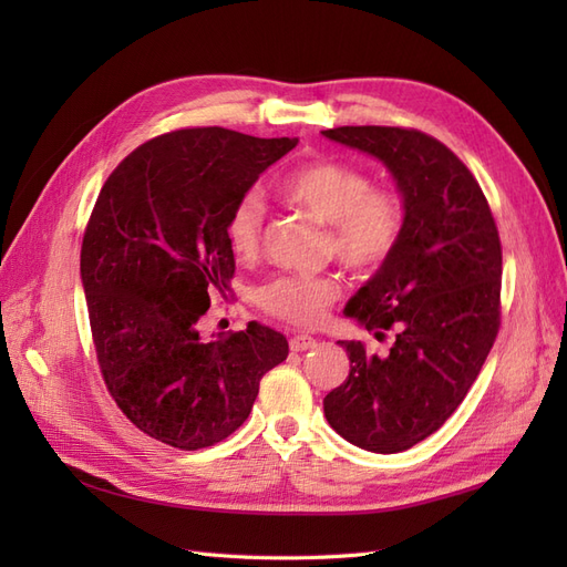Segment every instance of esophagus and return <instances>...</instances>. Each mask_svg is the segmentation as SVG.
Instances as JSON below:
<instances>
[{"mask_svg":"<svg viewBox=\"0 0 567 567\" xmlns=\"http://www.w3.org/2000/svg\"><path fill=\"white\" fill-rule=\"evenodd\" d=\"M317 346L312 336H293L290 338V352H307Z\"/></svg>","mask_w":567,"mask_h":567,"instance_id":"obj_1","label":"esophagus"}]
</instances>
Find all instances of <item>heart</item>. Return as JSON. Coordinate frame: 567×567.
I'll return each instance as SVG.
<instances>
[{
	"instance_id": "b5f03b06",
	"label": "heart",
	"mask_w": 567,
	"mask_h": 567,
	"mask_svg": "<svg viewBox=\"0 0 567 567\" xmlns=\"http://www.w3.org/2000/svg\"><path fill=\"white\" fill-rule=\"evenodd\" d=\"M284 200L298 205L326 227V250L352 271L379 269L398 250L406 210L402 196L373 186L364 169L338 161L305 163L281 179ZM265 205L257 194L234 203L227 217V244L238 257H255L262 244ZM340 284L331 274H284L257 288V305L271 317L296 326H315L338 300Z\"/></svg>"
}]
</instances>
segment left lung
I'll return each mask as SVG.
<instances>
[{"mask_svg": "<svg viewBox=\"0 0 567 567\" xmlns=\"http://www.w3.org/2000/svg\"><path fill=\"white\" fill-rule=\"evenodd\" d=\"M326 140L379 158L406 210L404 236L346 305V317L383 340L350 357L342 385L323 398L333 431L375 454L433 435L466 398L499 331L502 244L483 188L454 153L419 130L336 127Z\"/></svg>", "mask_w": 567, "mask_h": 567, "instance_id": "left-lung-1", "label": "left lung"}]
</instances>
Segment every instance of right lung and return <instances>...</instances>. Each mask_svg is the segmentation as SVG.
Segmentation results:
<instances>
[{"mask_svg": "<svg viewBox=\"0 0 567 567\" xmlns=\"http://www.w3.org/2000/svg\"><path fill=\"white\" fill-rule=\"evenodd\" d=\"M298 140L225 127L161 134L120 163L84 229L80 277L96 359L123 414L177 450H203L241 425L262 375L288 357L279 331L203 340L198 319L234 277L227 217Z\"/></svg>", "mask_w": 567, "mask_h": 567, "instance_id": "1", "label": "right lung"}]
</instances>
